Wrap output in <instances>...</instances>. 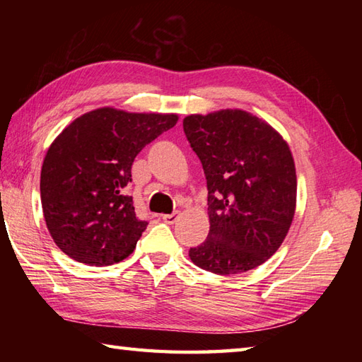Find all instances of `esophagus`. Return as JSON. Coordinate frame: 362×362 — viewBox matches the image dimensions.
<instances>
[{"label": "esophagus", "instance_id": "esophagus-1", "mask_svg": "<svg viewBox=\"0 0 362 362\" xmlns=\"http://www.w3.org/2000/svg\"><path fill=\"white\" fill-rule=\"evenodd\" d=\"M179 214H180L179 211H173L171 214H163V218H161V219H163L166 224L173 226L174 222H177V219H179Z\"/></svg>", "mask_w": 362, "mask_h": 362}]
</instances>
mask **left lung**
<instances>
[{
    "label": "left lung",
    "instance_id": "obj_1",
    "mask_svg": "<svg viewBox=\"0 0 362 362\" xmlns=\"http://www.w3.org/2000/svg\"><path fill=\"white\" fill-rule=\"evenodd\" d=\"M183 130L209 189L210 232L189 249L191 261L219 275L258 267L279 250L294 218L297 177L288 143L238 109L189 115Z\"/></svg>",
    "mask_w": 362,
    "mask_h": 362
}]
</instances>
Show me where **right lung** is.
<instances>
[{
	"label": "right lung",
	"mask_w": 362,
	"mask_h": 362,
	"mask_svg": "<svg viewBox=\"0 0 362 362\" xmlns=\"http://www.w3.org/2000/svg\"><path fill=\"white\" fill-rule=\"evenodd\" d=\"M177 115L103 107L76 118L49 146L40 175L49 233L68 257L112 266L134 252L148 222L136 218L127 185L146 144L175 126Z\"/></svg>",
	"instance_id": "1"
}]
</instances>
